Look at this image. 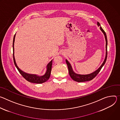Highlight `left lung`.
Segmentation results:
<instances>
[{"label": "left lung", "mask_w": 120, "mask_h": 120, "mask_svg": "<svg viewBox=\"0 0 120 120\" xmlns=\"http://www.w3.org/2000/svg\"><path fill=\"white\" fill-rule=\"evenodd\" d=\"M97 25L98 26H100V30L103 33L105 38V41H106V55H105V59L102 63V64L101 65V66L98 69H97L96 71H95L93 72L92 73H91L89 74H86V75H81V74H78L77 73H75L74 71L72 70L71 66L70 64V63L67 60H66V62L67 64L68 67V70H69V72L70 76L71 78V79L74 80L75 82H87V81H90L92 80V79L94 78L99 73V72L100 71L101 69L105 63V62L106 61V60H107V36H106V33L104 31V30L102 29V28L99 22H97Z\"/></svg>", "instance_id": "left-lung-1"}]
</instances>
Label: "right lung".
<instances>
[{
	"mask_svg": "<svg viewBox=\"0 0 120 120\" xmlns=\"http://www.w3.org/2000/svg\"><path fill=\"white\" fill-rule=\"evenodd\" d=\"M16 34L14 36L13 38V60H14V62L15 65L16 66V68H17L18 70L19 71V72L21 74V75L26 79V81L32 83H42L46 81H47L49 79L50 77L51 71V67H52V60H51L47 65V71L45 72V74L43 76H39L35 74H30L25 73V72L21 71L17 66L15 57H14V42H15V38Z\"/></svg>",
	"mask_w": 120,
	"mask_h": 120,
	"instance_id": "add662e5",
	"label": "right lung"
}]
</instances>
